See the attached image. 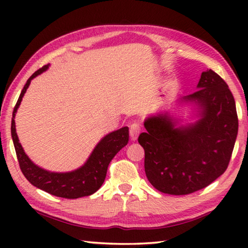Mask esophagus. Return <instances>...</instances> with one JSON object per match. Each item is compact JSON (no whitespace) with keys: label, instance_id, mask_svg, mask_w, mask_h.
Returning <instances> with one entry per match:
<instances>
[{"label":"esophagus","instance_id":"34e87169","mask_svg":"<svg viewBox=\"0 0 248 248\" xmlns=\"http://www.w3.org/2000/svg\"><path fill=\"white\" fill-rule=\"evenodd\" d=\"M140 133V125L138 123H134L130 125V139L131 140H136Z\"/></svg>","mask_w":248,"mask_h":248}]
</instances>
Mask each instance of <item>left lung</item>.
Here are the masks:
<instances>
[{
  "mask_svg": "<svg viewBox=\"0 0 248 248\" xmlns=\"http://www.w3.org/2000/svg\"><path fill=\"white\" fill-rule=\"evenodd\" d=\"M183 102L198 105L196 123L176 128L167 113L147 118L139 143L145 150V172L157 191L187 195L199 191L227 170L238 135L235 101L227 84L211 69Z\"/></svg>",
  "mask_w": 248,
  "mask_h": 248,
  "instance_id": "8db88e82",
  "label": "left lung"
}]
</instances>
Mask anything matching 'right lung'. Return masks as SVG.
<instances>
[{"label":"right lung","mask_w":248,"mask_h":248,"mask_svg":"<svg viewBox=\"0 0 248 248\" xmlns=\"http://www.w3.org/2000/svg\"><path fill=\"white\" fill-rule=\"evenodd\" d=\"M48 68L49 65H46L30 77L20 93V97L13 112L12 138L20 170L24 177L34 186L51 195H54V196L68 199L89 196L101 187L104 179L107 177L109 162L113 160V157L117 155V152L121 148H124L128 144L129 128L124 127L104 136L94 147L85 164L78 168L77 170L69 172H51L35 165L30 160V157L25 155L22 146L19 143L18 135L16 133L15 116L21 101H22L26 89L30 86L31 81L35 77L46 71Z\"/></svg>","instance_id":"obj_1"}]
</instances>
